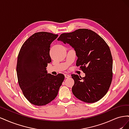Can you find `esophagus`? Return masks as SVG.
<instances>
[{"instance_id": "obj_1", "label": "esophagus", "mask_w": 129, "mask_h": 129, "mask_svg": "<svg viewBox=\"0 0 129 129\" xmlns=\"http://www.w3.org/2000/svg\"><path fill=\"white\" fill-rule=\"evenodd\" d=\"M64 76H65V77L66 78H69V77H70V75L69 74H64Z\"/></svg>"}]
</instances>
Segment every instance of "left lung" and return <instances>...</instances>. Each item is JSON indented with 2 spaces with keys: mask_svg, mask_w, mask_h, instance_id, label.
<instances>
[{
  "mask_svg": "<svg viewBox=\"0 0 129 129\" xmlns=\"http://www.w3.org/2000/svg\"><path fill=\"white\" fill-rule=\"evenodd\" d=\"M58 41L71 45L77 56L76 66L85 73L82 77L72 74V92L76 98L94 103L107 93L112 79V57L110 49L102 38L88 29L62 33Z\"/></svg>",
  "mask_w": 129,
  "mask_h": 129,
  "instance_id": "1",
  "label": "left lung"
}]
</instances>
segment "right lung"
<instances>
[{
	"mask_svg": "<svg viewBox=\"0 0 129 129\" xmlns=\"http://www.w3.org/2000/svg\"><path fill=\"white\" fill-rule=\"evenodd\" d=\"M57 37L46 32L34 33L24 43L18 54V83L26 99L35 105H45L55 99L64 79L63 74L54 76L46 71L52 61L50 44Z\"/></svg>",
	"mask_w": 129,
	"mask_h": 129,
	"instance_id": "add662e5",
	"label": "right lung"
}]
</instances>
